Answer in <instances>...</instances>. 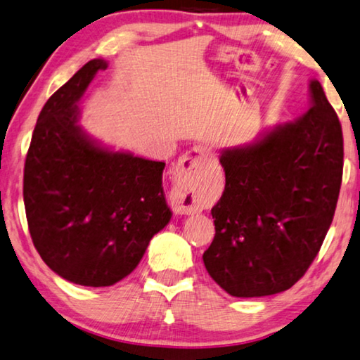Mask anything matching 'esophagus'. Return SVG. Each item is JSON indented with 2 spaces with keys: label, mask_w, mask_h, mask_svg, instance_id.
I'll return each mask as SVG.
<instances>
[{
  "label": "esophagus",
  "mask_w": 360,
  "mask_h": 360,
  "mask_svg": "<svg viewBox=\"0 0 360 360\" xmlns=\"http://www.w3.org/2000/svg\"><path fill=\"white\" fill-rule=\"evenodd\" d=\"M216 159L214 150L206 146H195L184 154L176 164L174 174V188L170 191V206L176 214H193L196 212L198 179L202 169Z\"/></svg>",
  "instance_id": "1"
}]
</instances>
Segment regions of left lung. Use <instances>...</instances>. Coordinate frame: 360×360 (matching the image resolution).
I'll return each mask as SVG.
<instances>
[{
  "label": "left lung",
  "instance_id": "1",
  "mask_svg": "<svg viewBox=\"0 0 360 360\" xmlns=\"http://www.w3.org/2000/svg\"><path fill=\"white\" fill-rule=\"evenodd\" d=\"M309 92V112L219 158L226 188L211 210L216 236L202 262L233 297L292 288L331 226L342 180L341 123L319 81Z\"/></svg>",
  "mask_w": 360,
  "mask_h": 360
}]
</instances>
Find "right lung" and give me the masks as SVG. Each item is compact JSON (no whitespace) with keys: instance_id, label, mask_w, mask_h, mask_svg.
<instances>
[{"instance_id":"1","label":"right lung","mask_w":360,"mask_h":360,"mask_svg":"<svg viewBox=\"0 0 360 360\" xmlns=\"http://www.w3.org/2000/svg\"><path fill=\"white\" fill-rule=\"evenodd\" d=\"M105 68V60H91L46 101L24 165L35 248L61 278L91 288L127 278L172 217L165 162L107 148L77 123L79 101Z\"/></svg>"}]
</instances>
